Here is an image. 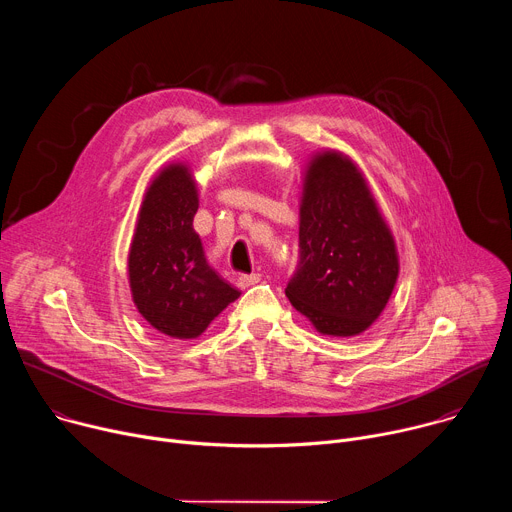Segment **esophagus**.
Returning <instances> with one entry per match:
<instances>
[{
	"label": "esophagus",
	"instance_id": "esophagus-1",
	"mask_svg": "<svg viewBox=\"0 0 512 512\" xmlns=\"http://www.w3.org/2000/svg\"><path fill=\"white\" fill-rule=\"evenodd\" d=\"M259 281H261V273H243L239 277V285L241 287H251V285H255Z\"/></svg>",
	"mask_w": 512,
	"mask_h": 512
}]
</instances>
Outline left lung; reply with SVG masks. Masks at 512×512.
Listing matches in <instances>:
<instances>
[{
    "mask_svg": "<svg viewBox=\"0 0 512 512\" xmlns=\"http://www.w3.org/2000/svg\"><path fill=\"white\" fill-rule=\"evenodd\" d=\"M399 277L395 237L358 166L316 152L300 196V263L285 296L326 336H356L385 310Z\"/></svg>",
    "mask_w": 512,
    "mask_h": 512,
    "instance_id": "left-lung-1",
    "label": "left lung"
}]
</instances>
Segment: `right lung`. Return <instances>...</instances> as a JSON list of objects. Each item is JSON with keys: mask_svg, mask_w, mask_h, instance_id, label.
Instances as JSON below:
<instances>
[{"mask_svg": "<svg viewBox=\"0 0 512 512\" xmlns=\"http://www.w3.org/2000/svg\"><path fill=\"white\" fill-rule=\"evenodd\" d=\"M198 184L186 162L164 166L145 188L127 257L131 300L158 332L192 340L241 291L206 261L194 231Z\"/></svg>", "mask_w": 512, "mask_h": 512, "instance_id": "obj_1", "label": "right lung"}]
</instances>
